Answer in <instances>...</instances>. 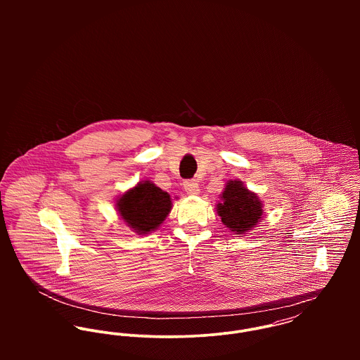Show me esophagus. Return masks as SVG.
<instances>
[{
  "label": "esophagus",
  "instance_id": "esophagus-1",
  "mask_svg": "<svg viewBox=\"0 0 360 360\" xmlns=\"http://www.w3.org/2000/svg\"><path fill=\"white\" fill-rule=\"evenodd\" d=\"M183 186H184V190L188 193V194H198V191H200V187H198V181L197 180H194V179H188V180H186L184 183H183Z\"/></svg>",
  "mask_w": 360,
  "mask_h": 360
}]
</instances>
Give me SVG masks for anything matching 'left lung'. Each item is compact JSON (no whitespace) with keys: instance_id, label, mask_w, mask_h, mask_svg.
I'll use <instances>...</instances> for the list:
<instances>
[{"instance_id":"1","label":"left lung","mask_w":360,"mask_h":360,"mask_svg":"<svg viewBox=\"0 0 360 360\" xmlns=\"http://www.w3.org/2000/svg\"><path fill=\"white\" fill-rule=\"evenodd\" d=\"M262 201L241 181L230 180L217 204V214L224 226L237 234L247 233L262 219Z\"/></svg>"}]
</instances>
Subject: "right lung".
I'll return each mask as SVG.
<instances>
[{
  "instance_id": "add662e5",
  "label": "right lung",
  "mask_w": 360,
  "mask_h": 360,
  "mask_svg": "<svg viewBox=\"0 0 360 360\" xmlns=\"http://www.w3.org/2000/svg\"><path fill=\"white\" fill-rule=\"evenodd\" d=\"M116 205L122 219L131 229L140 234H147L166 219L172 201L167 193L151 181H144L124 193Z\"/></svg>"
}]
</instances>
